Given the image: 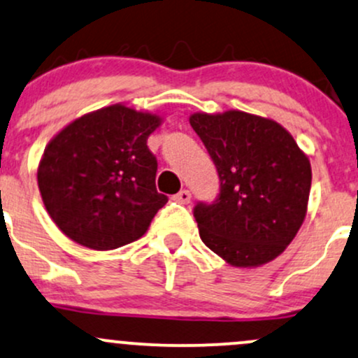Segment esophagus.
Here are the masks:
<instances>
[{"mask_svg": "<svg viewBox=\"0 0 358 358\" xmlns=\"http://www.w3.org/2000/svg\"><path fill=\"white\" fill-rule=\"evenodd\" d=\"M175 200H176V202H180V203H190L192 194L188 190H182V192H178V194L175 195Z\"/></svg>", "mask_w": 358, "mask_h": 358, "instance_id": "esophagus-1", "label": "esophagus"}]
</instances>
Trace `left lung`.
I'll use <instances>...</instances> for the list:
<instances>
[{
    "mask_svg": "<svg viewBox=\"0 0 358 358\" xmlns=\"http://www.w3.org/2000/svg\"><path fill=\"white\" fill-rule=\"evenodd\" d=\"M190 125L209 151L221 194L194 215L207 248L238 268L275 260L306 219L311 163L278 122L241 110L195 112Z\"/></svg>",
    "mask_w": 358,
    "mask_h": 358,
    "instance_id": "8db88e82",
    "label": "left lung"
}]
</instances>
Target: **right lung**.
I'll list each match as a JSON object with an SVG mask.
<instances>
[{
	"label": "right lung",
	"instance_id": "add662e5",
	"mask_svg": "<svg viewBox=\"0 0 358 358\" xmlns=\"http://www.w3.org/2000/svg\"><path fill=\"white\" fill-rule=\"evenodd\" d=\"M163 117L124 103L85 113L49 141L37 168L47 214L78 245L108 251L146 234L168 202L148 137Z\"/></svg>",
	"mask_w": 358,
	"mask_h": 358
}]
</instances>
